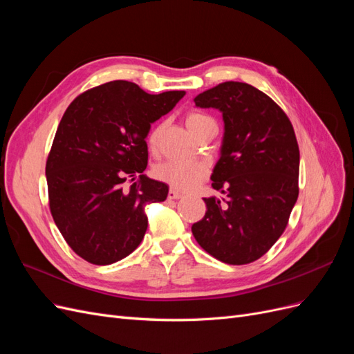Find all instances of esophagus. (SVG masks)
<instances>
[{"label":"esophagus","mask_w":354,"mask_h":354,"mask_svg":"<svg viewBox=\"0 0 354 354\" xmlns=\"http://www.w3.org/2000/svg\"><path fill=\"white\" fill-rule=\"evenodd\" d=\"M180 198H183V194H181V192H178L176 189H169L168 199H180Z\"/></svg>","instance_id":"esophagus-1"}]
</instances>
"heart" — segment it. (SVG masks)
<instances>
[{"label": "heart", "mask_w": 354, "mask_h": 354, "mask_svg": "<svg viewBox=\"0 0 354 354\" xmlns=\"http://www.w3.org/2000/svg\"><path fill=\"white\" fill-rule=\"evenodd\" d=\"M212 121L211 118L202 115V113H190L186 118V125L190 130L192 134H196L199 128L205 125L207 122ZM160 128L158 127L156 130L152 131L151 137H149V146H151L152 151H155L158 146V138H159ZM208 168L207 165L201 162V160H178V159H171L165 160V162L156 165L155 168V176L164 181V183L169 185L177 190H192L195 189L201 181L207 177Z\"/></svg>", "instance_id": "obj_1"}]
</instances>
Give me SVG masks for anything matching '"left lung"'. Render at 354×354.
<instances>
[{"mask_svg": "<svg viewBox=\"0 0 354 354\" xmlns=\"http://www.w3.org/2000/svg\"><path fill=\"white\" fill-rule=\"evenodd\" d=\"M194 102L223 113L220 159L211 180L226 198H203L207 212L192 233L214 259L252 263L281 238L298 198L292 124L269 95L245 82L218 84Z\"/></svg>", "mask_w": 354, "mask_h": 354, "instance_id": "1", "label": "left lung"}]
</instances>
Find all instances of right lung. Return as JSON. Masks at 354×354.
<instances>
[{
	"mask_svg": "<svg viewBox=\"0 0 354 354\" xmlns=\"http://www.w3.org/2000/svg\"><path fill=\"white\" fill-rule=\"evenodd\" d=\"M185 94H149L134 82L111 81L80 94L63 115L46 165L50 211L85 261L116 263L143 241L145 207L168 195L165 183L143 174L146 137ZM130 176L135 183L125 188Z\"/></svg>",
	"mask_w": 354,
	"mask_h": 354,
	"instance_id": "add662e5",
	"label": "right lung"
}]
</instances>
